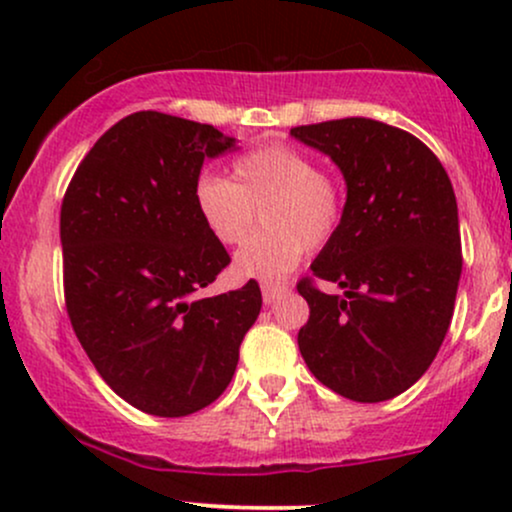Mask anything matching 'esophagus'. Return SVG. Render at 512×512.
Masks as SVG:
<instances>
[{
	"label": "esophagus",
	"mask_w": 512,
	"mask_h": 512,
	"mask_svg": "<svg viewBox=\"0 0 512 512\" xmlns=\"http://www.w3.org/2000/svg\"><path fill=\"white\" fill-rule=\"evenodd\" d=\"M286 291H289V286L286 284H262V301L267 305H272L276 298L284 296Z\"/></svg>",
	"instance_id": "esophagus-1"
}]
</instances>
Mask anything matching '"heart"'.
Returning <instances> with one entry per match:
<instances>
[{
	"label": "heart",
	"instance_id": "1",
	"mask_svg": "<svg viewBox=\"0 0 512 512\" xmlns=\"http://www.w3.org/2000/svg\"><path fill=\"white\" fill-rule=\"evenodd\" d=\"M192 202L209 236L240 245L262 211L267 231L252 238L233 260L240 279H281L298 267L303 250L330 243L342 221V187L320 173L315 158L286 144H264L233 158L231 180L202 173Z\"/></svg>",
	"mask_w": 512,
	"mask_h": 512
}]
</instances>
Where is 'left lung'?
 <instances>
[{
  "label": "left lung",
  "instance_id": "8db88e82",
  "mask_svg": "<svg viewBox=\"0 0 512 512\" xmlns=\"http://www.w3.org/2000/svg\"><path fill=\"white\" fill-rule=\"evenodd\" d=\"M291 137L330 156L346 182L337 233L310 264L344 293L298 284L310 305L298 349L332 392L385 402L426 373L450 327L462 274L452 182L424 142L368 117Z\"/></svg>",
  "mask_w": 512,
  "mask_h": 512
}]
</instances>
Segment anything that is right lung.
Returning <instances> with one entry per match:
<instances>
[{"instance_id":"obj_1","label":"right lung","mask_w":512,"mask_h":512,"mask_svg":"<svg viewBox=\"0 0 512 512\" xmlns=\"http://www.w3.org/2000/svg\"><path fill=\"white\" fill-rule=\"evenodd\" d=\"M236 139L142 110L93 144L64 195V298L81 346L132 407L187 416L231 383L262 308L257 281L199 298L231 262L197 216L204 161Z\"/></svg>"}]
</instances>
